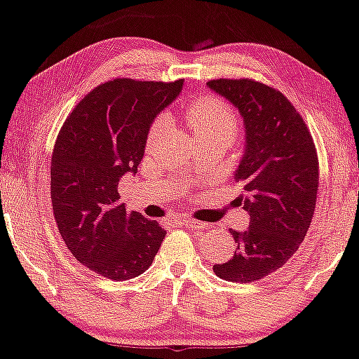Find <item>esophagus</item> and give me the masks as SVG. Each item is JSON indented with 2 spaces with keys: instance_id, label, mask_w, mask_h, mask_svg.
Returning a JSON list of instances; mask_svg holds the SVG:
<instances>
[{
  "instance_id": "esophagus-1",
  "label": "esophagus",
  "mask_w": 359,
  "mask_h": 359,
  "mask_svg": "<svg viewBox=\"0 0 359 359\" xmlns=\"http://www.w3.org/2000/svg\"><path fill=\"white\" fill-rule=\"evenodd\" d=\"M183 225L189 228H196V230H205V228H209V223H204L199 220H183Z\"/></svg>"
}]
</instances>
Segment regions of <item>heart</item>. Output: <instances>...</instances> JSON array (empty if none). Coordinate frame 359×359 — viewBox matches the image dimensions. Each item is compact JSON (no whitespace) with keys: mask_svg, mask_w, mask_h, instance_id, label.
<instances>
[{"mask_svg":"<svg viewBox=\"0 0 359 359\" xmlns=\"http://www.w3.org/2000/svg\"><path fill=\"white\" fill-rule=\"evenodd\" d=\"M186 116H188V121L196 134L197 141L223 139V141L231 142L236 137L238 129H240L233 108L225 100L215 95L202 97L194 103H191L188 110H186ZM167 123V116L158 118L154 123L150 137H155V134L162 131Z\"/></svg>","mask_w":359,"mask_h":359,"instance_id":"b5f03b06","label":"heart"}]
</instances>
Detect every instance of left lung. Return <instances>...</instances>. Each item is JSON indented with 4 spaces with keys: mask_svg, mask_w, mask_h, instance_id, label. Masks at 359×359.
<instances>
[{
    "mask_svg": "<svg viewBox=\"0 0 359 359\" xmlns=\"http://www.w3.org/2000/svg\"><path fill=\"white\" fill-rule=\"evenodd\" d=\"M207 87L240 111L244 152L235 171L238 202L249 214L244 231L230 230L235 252L215 264L228 282L249 283L283 267L313 222L319 186L316 145L282 92L251 79H215Z\"/></svg>",
    "mask_w": 359,
    "mask_h": 359,
    "instance_id": "left-lung-1",
    "label": "left lung"
}]
</instances>
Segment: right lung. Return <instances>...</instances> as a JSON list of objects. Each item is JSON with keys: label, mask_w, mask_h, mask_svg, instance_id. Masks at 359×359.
I'll use <instances>...</instances> for the list:
<instances>
[{"label": "right lung", "mask_w": 359, "mask_h": 359, "mask_svg": "<svg viewBox=\"0 0 359 359\" xmlns=\"http://www.w3.org/2000/svg\"><path fill=\"white\" fill-rule=\"evenodd\" d=\"M183 89L175 82L115 79L98 86L63 124L51 155V204L66 246L82 266L129 280L154 262L167 231L119 204L118 184L136 175L155 116Z\"/></svg>", "instance_id": "1"}]
</instances>
